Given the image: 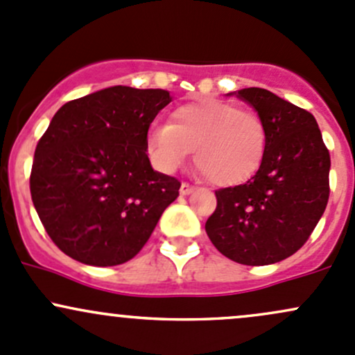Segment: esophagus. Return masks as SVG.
<instances>
[{"mask_svg": "<svg viewBox=\"0 0 355 355\" xmlns=\"http://www.w3.org/2000/svg\"><path fill=\"white\" fill-rule=\"evenodd\" d=\"M193 190H196V187H193V185L187 184V182H184V184L180 185V193H182V196H189V193H192Z\"/></svg>", "mask_w": 355, "mask_h": 355, "instance_id": "obj_1", "label": "esophagus"}]
</instances>
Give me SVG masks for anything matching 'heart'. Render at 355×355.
I'll return each instance as SVG.
<instances>
[{"label":"heart","mask_w":355,"mask_h":355,"mask_svg":"<svg viewBox=\"0 0 355 355\" xmlns=\"http://www.w3.org/2000/svg\"><path fill=\"white\" fill-rule=\"evenodd\" d=\"M267 139V124L257 112L204 98L182 103L171 112L170 124L151 128L146 149L163 171L180 168L196 149L193 162L207 180L233 187L248 180L262 165Z\"/></svg>","instance_id":"b5f03b06"}]
</instances>
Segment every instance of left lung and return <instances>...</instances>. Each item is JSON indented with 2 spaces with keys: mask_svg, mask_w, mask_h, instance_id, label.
Wrapping results in <instances>:
<instances>
[{
  "mask_svg": "<svg viewBox=\"0 0 355 355\" xmlns=\"http://www.w3.org/2000/svg\"><path fill=\"white\" fill-rule=\"evenodd\" d=\"M234 95L266 121V156L248 182L216 192L206 233L233 262L270 266L296 253L325 212L330 155L308 110L263 88Z\"/></svg>",
  "mask_w": 355,
  "mask_h": 355,
  "instance_id": "left-lung-1",
  "label": "left lung"
}]
</instances>
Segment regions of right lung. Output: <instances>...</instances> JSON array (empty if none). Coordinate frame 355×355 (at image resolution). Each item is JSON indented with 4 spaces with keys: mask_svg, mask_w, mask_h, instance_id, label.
Here are the masks:
<instances>
[{
    "mask_svg": "<svg viewBox=\"0 0 355 355\" xmlns=\"http://www.w3.org/2000/svg\"><path fill=\"white\" fill-rule=\"evenodd\" d=\"M166 89L110 87L64 103L40 137L30 173L37 214L61 252L95 267L136 257L180 182L153 170L149 124Z\"/></svg>",
    "mask_w": 355,
    "mask_h": 355,
    "instance_id": "1",
    "label": "right lung"
}]
</instances>
